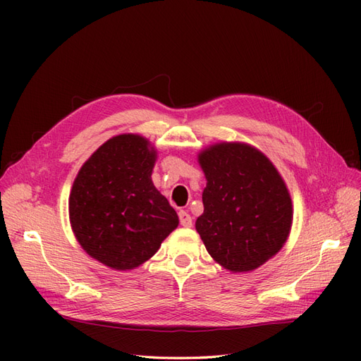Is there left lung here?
I'll return each mask as SVG.
<instances>
[{"label":"left lung","instance_id":"obj_1","mask_svg":"<svg viewBox=\"0 0 361 361\" xmlns=\"http://www.w3.org/2000/svg\"><path fill=\"white\" fill-rule=\"evenodd\" d=\"M157 150L137 134L110 138L84 162L69 197L72 231L101 264L126 271L154 256L179 224L155 188Z\"/></svg>","mask_w":361,"mask_h":361}]
</instances>
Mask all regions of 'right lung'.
Here are the masks:
<instances>
[{
    "mask_svg": "<svg viewBox=\"0 0 361 361\" xmlns=\"http://www.w3.org/2000/svg\"><path fill=\"white\" fill-rule=\"evenodd\" d=\"M206 176L204 211L195 231L216 264L253 271L285 245L292 200L277 169L244 143H216L199 154Z\"/></svg>",
    "mask_w": 361,
    "mask_h": 361,
    "instance_id": "right-lung-1",
    "label": "right lung"
}]
</instances>
